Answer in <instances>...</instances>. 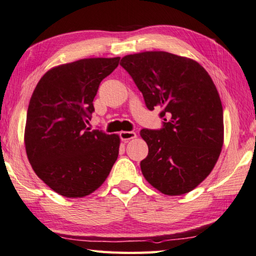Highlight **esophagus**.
Instances as JSON below:
<instances>
[{
	"instance_id": "obj_1",
	"label": "esophagus",
	"mask_w": 256,
	"mask_h": 256,
	"mask_svg": "<svg viewBox=\"0 0 256 256\" xmlns=\"http://www.w3.org/2000/svg\"><path fill=\"white\" fill-rule=\"evenodd\" d=\"M120 138H121L123 142L128 143L130 140H133V138H136V133L130 132V131H122V132H120Z\"/></svg>"
}]
</instances>
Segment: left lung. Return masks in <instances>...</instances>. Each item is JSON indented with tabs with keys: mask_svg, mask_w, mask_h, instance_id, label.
<instances>
[{
	"mask_svg": "<svg viewBox=\"0 0 256 256\" xmlns=\"http://www.w3.org/2000/svg\"><path fill=\"white\" fill-rule=\"evenodd\" d=\"M142 92L148 110L161 108V130L141 131L148 146L141 170L165 195L191 192L216 164L224 138L223 108L205 68L168 52L130 54L121 63Z\"/></svg>",
	"mask_w": 256,
	"mask_h": 256,
	"instance_id": "left-lung-1",
	"label": "left lung"
}]
</instances>
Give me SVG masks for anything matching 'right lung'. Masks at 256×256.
I'll use <instances>...</instances> for the list:
<instances>
[{
	"mask_svg": "<svg viewBox=\"0 0 256 256\" xmlns=\"http://www.w3.org/2000/svg\"><path fill=\"white\" fill-rule=\"evenodd\" d=\"M120 58H83L55 66L30 100L24 143L35 174L65 198H83L104 183L118 156L120 136L86 123L100 83Z\"/></svg>",
	"mask_w": 256,
	"mask_h": 256,
	"instance_id": "add662e5",
	"label": "right lung"
}]
</instances>
